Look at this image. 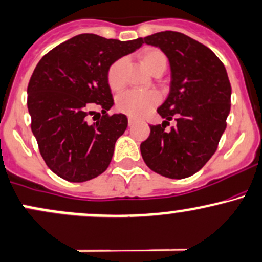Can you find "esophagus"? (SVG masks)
I'll use <instances>...</instances> for the list:
<instances>
[{
	"mask_svg": "<svg viewBox=\"0 0 262 262\" xmlns=\"http://www.w3.org/2000/svg\"><path fill=\"white\" fill-rule=\"evenodd\" d=\"M136 122H137V120L134 119V118H132V117L128 118V124H129V126H132V125L136 124Z\"/></svg>",
	"mask_w": 262,
	"mask_h": 262,
	"instance_id": "esophagus-1",
	"label": "esophagus"
}]
</instances>
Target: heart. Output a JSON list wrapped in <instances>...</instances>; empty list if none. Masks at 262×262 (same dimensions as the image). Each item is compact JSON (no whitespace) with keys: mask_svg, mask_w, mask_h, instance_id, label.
<instances>
[{"mask_svg":"<svg viewBox=\"0 0 262 262\" xmlns=\"http://www.w3.org/2000/svg\"><path fill=\"white\" fill-rule=\"evenodd\" d=\"M143 66L149 73H155L157 71H163L166 67V57L162 51L158 48H146L143 51L142 56ZM125 58H118L108 68L107 78L112 89L119 91L124 85V72ZM159 103V96L151 91H128L120 94L117 98V108L122 113L128 114L130 117H143L150 111L151 108Z\"/></svg>","mask_w":262,"mask_h":262,"instance_id":"heart-1","label":"heart"}]
</instances>
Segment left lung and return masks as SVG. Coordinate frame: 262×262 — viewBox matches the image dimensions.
<instances>
[{"mask_svg": "<svg viewBox=\"0 0 262 262\" xmlns=\"http://www.w3.org/2000/svg\"><path fill=\"white\" fill-rule=\"evenodd\" d=\"M159 47L170 64V92L158 108L162 124L150 125L140 144L151 170L170 179L199 171L217 149L230 113L231 85L223 62L210 48L184 33L164 31L144 37ZM170 120L174 125L165 128Z\"/></svg>", "mask_w": 262, "mask_h": 262, "instance_id": "left-lung-1", "label": "left lung"}]
</instances>
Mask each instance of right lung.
Wrapping results in <instances>:
<instances>
[{
	"label": "right lung",
	"mask_w": 262,
	"mask_h": 262,
	"mask_svg": "<svg viewBox=\"0 0 262 262\" xmlns=\"http://www.w3.org/2000/svg\"><path fill=\"white\" fill-rule=\"evenodd\" d=\"M143 43V38L122 42L78 34L48 52L34 68L27 88L31 129L43 160L62 179L87 182L108 168L117 139L128 126L124 114L107 113L114 104L108 68ZM96 105L103 116L88 125L86 116Z\"/></svg>",
	"instance_id": "right-lung-1"
}]
</instances>
